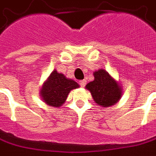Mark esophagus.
Returning a JSON list of instances; mask_svg holds the SVG:
<instances>
[{
    "label": "esophagus",
    "instance_id": "34e87169",
    "mask_svg": "<svg viewBox=\"0 0 156 156\" xmlns=\"http://www.w3.org/2000/svg\"><path fill=\"white\" fill-rule=\"evenodd\" d=\"M79 84H80V86L81 87H84L85 86V84H86V80H85V79H83V80L79 81Z\"/></svg>",
    "mask_w": 156,
    "mask_h": 156
}]
</instances>
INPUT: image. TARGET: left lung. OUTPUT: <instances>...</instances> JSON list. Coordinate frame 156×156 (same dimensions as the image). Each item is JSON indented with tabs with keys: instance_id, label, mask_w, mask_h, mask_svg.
Listing matches in <instances>:
<instances>
[{
	"instance_id": "8db88e82",
	"label": "left lung",
	"mask_w": 156,
	"mask_h": 156,
	"mask_svg": "<svg viewBox=\"0 0 156 156\" xmlns=\"http://www.w3.org/2000/svg\"><path fill=\"white\" fill-rule=\"evenodd\" d=\"M95 79L86 85L91 93L94 101L101 107L114 105L121 96V89L119 83L108 72L101 69L94 73Z\"/></svg>"
}]
</instances>
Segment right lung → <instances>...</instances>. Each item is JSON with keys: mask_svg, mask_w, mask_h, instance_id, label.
<instances>
[{"mask_svg": "<svg viewBox=\"0 0 156 156\" xmlns=\"http://www.w3.org/2000/svg\"><path fill=\"white\" fill-rule=\"evenodd\" d=\"M78 87V83L66 78L63 74L58 73L55 70L44 83L41 95L47 104L51 107H60L65 102L68 93Z\"/></svg>", "mask_w": 156, "mask_h": 156, "instance_id": "right-lung-1", "label": "right lung"}]
</instances>
